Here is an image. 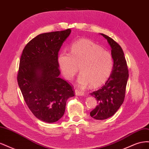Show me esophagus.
<instances>
[{
  "instance_id": "1",
  "label": "esophagus",
  "mask_w": 149,
  "mask_h": 149,
  "mask_svg": "<svg viewBox=\"0 0 149 149\" xmlns=\"http://www.w3.org/2000/svg\"><path fill=\"white\" fill-rule=\"evenodd\" d=\"M75 95L76 96H83L84 95V94L83 92L80 91H79V90L76 89L75 90Z\"/></svg>"
}]
</instances>
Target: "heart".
Masks as SVG:
<instances>
[{
    "label": "heart",
    "instance_id": "b5f03b06",
    "mask_svg": "<svg viewBox=\"0 0 149 149\" xmlns=\"http://www.w3.org/2000/svg\"><path fill=\"white\" fill-rule=\"evenodd\" d=\"M61 71L65 77L71 80L78 71L81 73L77 83L81 87L90 84V87L97 88L109 78L114 61L111 54L88 39H81L71 46V53L63 52L58 58Z\"/></svg>",
    "mask_w": 149,
    "mask_h": 149
}]
</instances>
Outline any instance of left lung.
Wrapping results in <instances>:
<instances>
[{
	"mask_svg": "<svg viewBox=\"0 0 149 149\" xmlns=\"http://www.w3.org/2000/svg\"><path fill=\"white\" fill-rule=\"evenodd\" d=\"M104 37L111 48L114 65L112 73L105 84L90 94L96 98L97 106L90 116L97 120H104L113 116L124 100L125 88L129 78L127 63L123 49L113 39L100 33Z\"/></svg>",
	"mask_w": 149,
	"mask_h": 149,
	"instance_id": "1",
	"label": "left lung"
}]
</instances>
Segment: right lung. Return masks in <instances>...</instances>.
Masks as SVG:
<instances>
[{
	"label": "right lung",
	"mask_w": 149,
	"mask_h": 149,
	"mask_svg": "<svg viewBox=\"0 0 149 149\" xmlns=\"http://www.w3.org/2000/svg\"><path fill=\"white\" fill-rule=\"evenodd\" d=\"M71 29L40 34L24 48L17 81L24 100L36 118L55 123L64 115L72 87L60 77L58 52Z\"/></svg>",
	"instance_id": "1"
}]
</instances>
